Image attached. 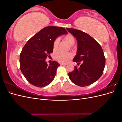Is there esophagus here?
<instances>
[{"label": "esophagus", "mask_w": 122, "mask_h": 122, "mask_svg": "<svg viewBox=\"0 0 122 122\" xmlns=\"http://www.w3.org/2000/svg\"><path fill=\"white\" fill-rule=\"evenodd\" d=\"M61 65H62V66H66V65H67L66 64H62V63L61 64Z\"/></svg>", "instance_id": "1"}]
</instances>
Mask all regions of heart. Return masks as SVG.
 I'll return each instance as SVG.
<instances>
[{
  "label": "heart",
  "instance_id": "obj_1",
  "mask_svg": "<svg viewBox=\"0 0 122 122\" xmlns=\"http://www.w3.org/2000/svg\"><path fill=\"white\" fill-rule=\"evenodd\" d=\"M65 40L67 41L69 45H73L75 43V39L71 35H67L64 36ZM60 42V39L56 38L54 41L53 44V48L54 50H56ZM72 57V54L69 52H63L61 51H59L55 55V58L56 60L60 62L66 63L68 61L69 59Z\"/></svg>",
  "mask_w": 122,
  "mask_h": 122
}]
</instances>
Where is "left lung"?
Segmentation results:
<instances>
[{"mask_svg": "<svg viewBox=\"0 0 122 122\" xmlns=\"http://www.w3.org/2000/svg\"><path fill=\"white\" fill-rule=\"evenodd\" d=\"M67 30L77 41V51L73 62L82 61L79 68L68 74L71 81L80 86H86L98 80L102 75L105 65V58L101 46L90 35L73 28Z\"/></svg>", "mask_w": 122, "mask_h": 122, "instance_id": "8db88e82", "label": "left lung"}]
</instances>
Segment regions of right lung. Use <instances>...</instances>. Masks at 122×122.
I'll return each mask as SVG.
<instances>
[{"label":"right lung","mask_w":122,"mask_h":122,"mask_svg":"<svg viewBox=\"0 0 122 122\" xmlns=\"http://www.w3.org/2000/svg\"><path fill=\"white\" fill-rule=\"evenodd\" d=\"M67 34L63 27L47 26L26 43L20 55V65L21 71L28 82L34 86L43 87L53 80L60 65L53 61L48 66L45 60L53 52L55 39Z\"/></svg>","instance_id":"1"}]
</instances>
